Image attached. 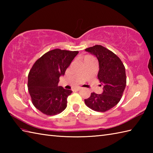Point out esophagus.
Here are the masks:
<instances>
[{
    "label": "esophagus",
    "mask_w": 153,
    "mask_h": 153,
    "mask_svg": "<svg viewBox=\"0 0 153 153\" xmlns=\"http://www.w3.org/2000/svg\"><path fill=\"white\" fill-rule=\"evenodd\" d=\"M81 89H82V88H80V87H78V88H76V89H75V91H79Z\"/></svg>",
    "instance_id": "esophagus-1"
}]
</instances>
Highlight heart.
Wrapping results in <instances>:
<instances>
[{"label": "heart", "instance_id": "heart-1", "mask_svg": "<svg viewBox=\"0 0 153 153\" xmlns=\"http://www.w3.org/2000/svg\"><path fill=\"white\" fill-rule=\"evenodd\" d=\"M86 57H87V56H86Z\"/></svg>", "mask_w": 153, "mask_h": 153}]
</instances>
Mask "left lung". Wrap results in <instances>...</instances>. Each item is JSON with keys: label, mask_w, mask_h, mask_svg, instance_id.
Wrapping results in <instances>:
<instances>
[{"label": "left lung", "mask_w": 153, "mask_h": 153, "mask_svg": "<svg viewBox=\"0 0 153 153\" xmlns=\"http://www.w3.org/2000/svg\"><path fill=\"white\" fill-rule=\"evenodd\" d=\"M85 51L98 60L97 77L103 86L101 94L92 93L90 97L85 99V103L95 111H107L115 106L122 98L126 85L125 67L114 53L101 45H95Z\"/></svg>", "instance_id": "obj_1"}]
</instances>
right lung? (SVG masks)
<instances>
[{
	"label": "right lung",
	"mask_w": 153,
	"mask_h": 153,
	"mask_svg": "<svg viewBox=\"0 0 153 153\" xmlns=\"http://www.w3.org/2000/svg\"><path fill=\"white\" fill-rule=\"evenodd\" d=\"M78 53L56 48L43 54L32 66L28 91L35 108L45 114L56 115L66 109L68 97L72 91L58 84Z\"/></svg>",
	"instance_id": "1"
}]
</instances>
